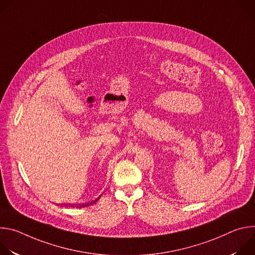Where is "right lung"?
<instances>
[{
    "label": "right lung",
    "instance_id": "add662e5",
    "mask_svg": "<svg viewBox=\"0 0 255 255\" xmlns=\"http://www.w3.org/2000/svg\"><path fill=\"white\" fill-rule=\"evenodd\" d=\"M100 198H101V196H100L99 198H97L95 201H92V202H88V203H84V204H77V205H76V204H75V205H74V204H68V206H69V207H74V208H75V207H76V208H84V207L90 206V205H92V204H95L97 201H99ZM64 205H65V204H64Z\"/></svg>",
    "mask_w": 255,
    "mask_h": 255
}]
</instances>
